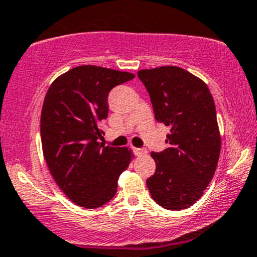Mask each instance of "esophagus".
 I'll list each match as a JSON object with an SVG mask.
<instances>
[{
    "mask_svg": "<svg viewBox=\"0 0 257 257\" xmlns=\"http://www.w3.org/2000/svg\"><path fill=\"white\" fill-rule=\"evenodd\" d=\"M134 153H136L137 156H143V155H147L148 151L145 149H138V148H134Z\"/></svg>",
    "mask_w": 257,
    "mask_h": 257,
    "instance_id": "esophagus-1",
    "label": "esophagus"
}]
</instances>
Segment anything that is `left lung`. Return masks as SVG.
<instances>
[{"instance_id":"8db88e82","label":"left lung","mask_w":257,"mask_h":257,"mask_svg":"<svg viewBox=\"0 0 257 257\" xmlns=\"http://www.w3.org/2000/svg\"><path fill=\"white\" fill-rule=\"evenodd\" d=\"M149 92L156 120L170 126L161 153H151L156 171L147 180L154 201L165 209L191 207L214 176L220 154L215 104L206 83L178 66L138 71Z\"/></svg>"}]
</instances>
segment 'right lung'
I'll list each match as a JSON object with an SVG mask.
<instances>
[{
  "label": "right lung",
  "instance_id": "add662e5",
  "mask_svg": "<svg viewBox=\"0 0 257 257\" xmlns=\"http://www.w3.org/2000/svg\"><path fill=\"white\" fill-rule=\"evenodd\" d=\"M136 77L131 72L82 65L53 81L43 102L40 137L51 176L67 198L93 209L117 192L118 177L134 158L128 148L97 142L108 115V93Z\"/></svg>",
  "mask_w": 257,
  "mask_h": 257
}]
</instances>
